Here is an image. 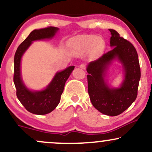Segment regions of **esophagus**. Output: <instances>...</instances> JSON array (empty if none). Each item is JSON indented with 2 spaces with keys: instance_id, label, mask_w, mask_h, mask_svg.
<instances>
[{
  "instance_id": "obj_1",
  "label": "esophagus",
  "mask_w": 152,
  "mask_h": 152,
  "mask_svg": "<svg viewBox=\"0 0 152 152\" xmlns=\"http://www.w3.org/2000/svg\"><path fill=\"white\" fill-rule=\"evenodd\" d=\"M79 67L81 68V69H86V66H85V64H81V65L79 66Z\"/></svg>"
}]
</instances>
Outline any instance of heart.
I'll return each instance as SVG.
<instances>
[{
    "label": "heart",
    "instance_id": "heart-1",
    "mask_svg": "<svg viewBox=\"0 0 152 152\" xmlns=\"http://www.w3.org/2000/svg\"><path fill=\"white\" fill-rule=\"evenodd\" d=\"M92 47L94 51L98 52L102 48L103 42L96 36H83L78 40L74 50L76 53H82L88 51Z\"/></svg>",
    "mask_w": 152,
    "mask_h": 152
}]
</instances>
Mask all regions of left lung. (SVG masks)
<instances>
[{"label": "left lung", "instance_id": "1", "mask_svg": "<svg viewBox=\"0 0 152 152\" xmlns=\"http://www.w3.org/2000/svg\"><path fill=\"white\" fill-rule=\"evenodd\" d=\"M112 49L102 57L90 62L86 68L88 75V91L93 106L99 111L115 116L123 113L132 105L137 96L141 78L139 58L136 48L130 42L121 37L117 31L109 29ZM118 60L123 67L125 78L118 88H111L105 77L112 61Z\"/></svg>", "mask_w": 152, "mask_h": 152}]
</instances>
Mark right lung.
I'll use <instances>...</instances> for the list:
<instances>
[{
    "label": "right lung",
    "instance_id": "add662e5",
    "mask_svg": "<svg viewBox=\"0 0 152 152\" xmlns=\"http://www.w3.org/2000/svg\"><path fill=\"white\" fill-rule=\"evenodd\" d=\"M58 31V28L52 26L34 30L20 43L15 53L13 82L16 88V96L26 109L32 114L44 115L56 109L60 102L66 81L74 69V66H69L64 71L57 72L46 88L41 91L28 89L23 81L20 61L23 53L33 41L50 39Z\"/></svg>",
    "mask_w": 152,
    "mask_h": 152
}]
</instances>
